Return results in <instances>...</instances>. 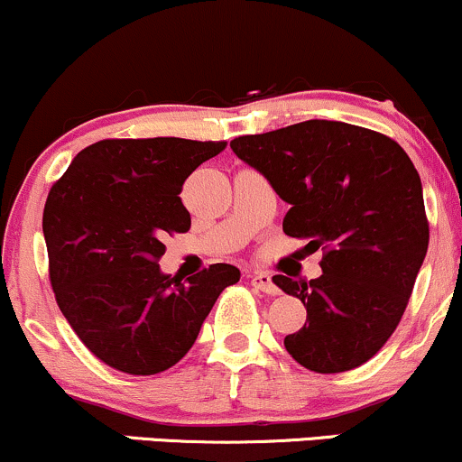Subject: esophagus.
<instances>
[{
	"label": "esophagus",
	"instance_id": "1",
	"mask_svg": "<svg viewBox=\"0 0 462 462\" xmlns=\"http://www.w3.org/2000/svg\"><path fill=\"white\" fill-rule=\"evenodd\" d=\"M252 284L256 286V289H261V291H264V293H272V295H275L278 293V286L273 284V280H272V275H269L267 272H254L252 273Z\"/></svg>",
	"mask_w": 462,
	"mask_h": 462
}]
</instances>
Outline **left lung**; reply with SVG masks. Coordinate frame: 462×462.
<instances>
[{"instance_id": "obj_1", "label": "left lung", "mask_w": 462, "mask_h": 462, "mask_svg": "<svg viewBox=\"0 0 462 462\" xmlns=\"http://www.w3.org/2000/svg\"><path fill=\"white\" fill-rule=\"evenodd\" d=\"M230 147L291 206L284 235L306 241L309 254L323 249L319 278L273 275L306 306L286 352L317 374L367 363L404 315L428 252L415 164L389 136L326 119L238 136Z\"/></svg>"}]
</instances>
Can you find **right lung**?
Wrapping results in <instances>:
<instances>
[{"mask_svg": "<svg viewBox=\"0 0 462 462\" xmlns=\"http://www.w3.org/2000/svg\"><path fill=\"white\" fill-rule=\"evenodd\" d=\"M226 141L106 139L73 158L47 195L43 235L50 280L79 341L110 367L152 375L193 347L235 264L217 263L187 282L161 272L164 238L187 232L180 190Z\"/></svg>", "mask_w": 462, "mask_h": 462, "instance_id": "1", "label": "right lung"}]
</instances>
